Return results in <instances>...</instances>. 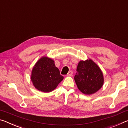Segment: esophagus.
<instances>
[{
    "label": "esophagus",
    "mask_w": 128,
    "mask_h": 128,
    "mask_svg": "<svg viewBox=\"0 0 128 128\" xmlns=\"http://www.w3.org/2000/svg\"><path fill=\"white\" fill-rule=\"evenodd\" d=\"M72 74H73V72H72V70H70L68 73V74H67V76H72Z\"/></svg>",
    "instance_id": "obj_1"
}]
</instances>
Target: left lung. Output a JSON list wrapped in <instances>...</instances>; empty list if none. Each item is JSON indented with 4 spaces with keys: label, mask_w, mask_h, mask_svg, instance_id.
<instances>
[{
    "label": "left lung",
    "mask_w": 128,
    "mask_h": 128,
    "mask_svg": "<svg viewBox=\"0 0 128 128\" xmlns=\"http://www.w3.org/2000/svg\"><path fill=\"white\" fill-rule=\"evenodd\" d=\"M74 81L78 88L83 94L91 95L102 87L103 74L98 65L92 59L81 60L77 66Z\"/></svg>",
    "instance_id": "left-lung-1"
}]
</instances>
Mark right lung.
Listing matches in <instances>:
<instances>
[{"instance_id": "1", "label": "right lung", "mask_w": 128, "mask_h": 128, "mask_svg": "<svg viewBox=\"0 0 128 128\" xmlns=\"http://www.w3.org/2000/svg\"><path fill=\"white\" fill-rule=\"evenodd\" d=\"M63 78L54 60L46 56L41 58L32 71L31 80L34 87L44 92L55 89Z\"/></svg>"}]
</instances>
